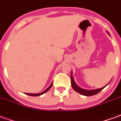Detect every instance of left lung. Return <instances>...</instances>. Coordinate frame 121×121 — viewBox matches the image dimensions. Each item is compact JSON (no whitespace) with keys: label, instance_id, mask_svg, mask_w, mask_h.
<instances>
[{"label":"left lung","instance_id":"1","mask_svg":"<svg viewBox=\"0 0 121 121\" xmlns=\"http://www.w3.org/2000/svg\"><path fill=\"white\" fill-rule=\"evenodd\" d=\"M71 86H72V87L73 88V89L74 91H76V92H78L81 95H83L84 96H92V95H95L96 94L99 93L100 91H101L102 89H104L105 87H102V88H100V89H95V90H85V89H83L80 88V87H78L76 84V83L74 82L73 80V74H71ZM109 84V83H108Z\"/></svg>","mask_w":121,"mask_h":121}]
</instances>
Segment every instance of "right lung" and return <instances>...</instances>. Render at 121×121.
Returning <instances> with one entry per match:
<instances>
[{"label": "right lung", "instance_id": "right-lung-1", "mask_svg": "<svg viewBox=\"0 0 121 121\" xmlns=\"http://www.w3.org/2000/svg\"><path fill=\"white\" fill-rule=\"evenodd\" d=\"M52 84L53 82H52V84H50V86L48 87L47 89H46V90H45V91H43V92H42V93H38V94H32V93H26V95H30V96H40V95H43V94H44L45 93H46L47 91H48L49 89L51 88V87L52 86Z\"/></svg>", "mask_w": 121, "mask_h": 121}]
</instances>
